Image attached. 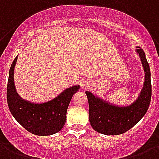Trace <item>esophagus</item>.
Instances as JSON below:
<instances>
[{
    "label": "esophagus",
    "instance_id": "obj_1",
    "mask_svg": "<svg viewBox=\"0 0 159 159\" xmlns=\"http://www.w3.org/2000/svg\"><path fill=\"white\" fill-rule=\"evenodd\" d=\"M82 86H83V88H84V89H86V88H88L89 86V82H84V84H82Z\"/></svg>",
    "mask_w": 159,
    "mask_h": 159
}]
</instances>
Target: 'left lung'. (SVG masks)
<instances>
[{
  "label": "left lung",
  "instance_id": "8db88e82",
  "mask_svg": "<svg viewBox=\"0 0 159 159\" xmlns=\"http://www.w3.org/2000/svg\"><path fill=\"white\" fill-rule=\"evenodd\" d=\"M136 48L144 70V83L135 101L128 106H118L89 91L85 92L89 107L90 125L98 133L107 135L125 133L136 125L148 110L152 95L150 69L143 49L139 47Z\"/></svg>",
  "mask_w": 159,
  "mask_h": 159
}]
</instances>
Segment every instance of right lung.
Returning <instances> with one entry per match:
<instances>
[{
	"mask_svg": "<svg viewBox=\"0 0 159 159\" xmlns=\"http://www.w3.org/2000/svg\"><path fill=\"white\" fill-rule=\"evenodd\" d=\"M18 57L11 64L7 84V102L15 119L30 133L40 136L56 134L61 130L66 120V111L72 96L80 85L67 88L58 96L43 103L23 99L16 92L14 70Z\"/></svg>",
	"mask_w": 159,
	"mask_h": 159,
	"instance_id": "add662e5",
	"label": "right lung"
}]
</instances>
